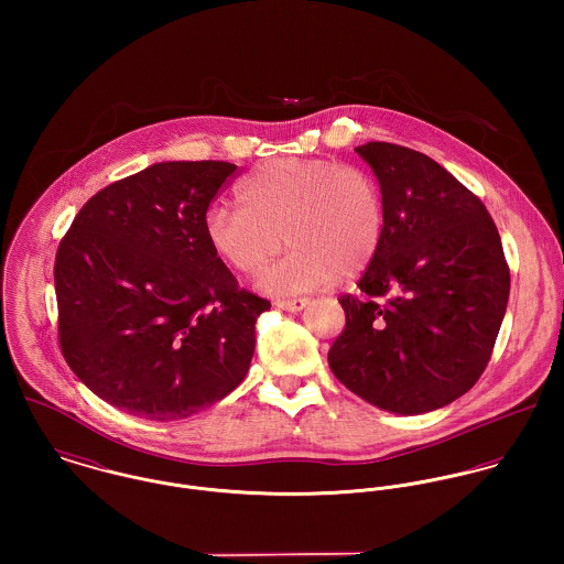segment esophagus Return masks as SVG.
<instances>
[{"mask_svg":"<svg viewBox=\"0 0 564 564\" xmlns=\"http://www.w3.org/2000/svg\"><path fill=\"white\" fill-rule=\"evenodd\" d=\"M308 302L311 300H306V297H302V300H278L275 308L286 311V313H300V311H304L308 306Z\"/></svg>","mask_w":564,"mask_h":564,"instance_id":"34e87169","label":"esophagus"}]
</instances>
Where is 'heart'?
Returning a JSON list of instances; mask_svg holds the SVG:
<instances>
[{
	"label": "heart",
	"mask_w": 564,
	"mask_h": 564,
	"mask_svg": "<svg viewBox=\"0 0 564 564\" xmlns=\"http://www.w3.org/2000/svg\"><path fill=\"white\" fill-rule=\"evenodd\" d=\"M239 202L210 206L204 232L215 256L245 275L286 241L291 251L256 280L267 295L286 297L323 289L338 275L356 278L382 247L384 199L378 182L358 166L278 159L242 182Z\"/></svg>",
	"instance_id": "obj_1"
}]
</instances>
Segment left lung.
Returning <instances> with one entry per match:
<instances>
[{"instance_id":"8db88e82","label":"left lung","mask_w":564,"mask_h":564,"mask_svg":"<svg viewBox=\"0 0 564 564\" xmlns=\"http://www.w3.org/2000/svg\"><path fill=\"white\" fill-rule=\"evenodd\" d=\"M356 154L378 177L387 228L360 297L338 300L347 322L327 362L365 402L432 412L465 395L490 360L510 293L501 239L482 202L438 162L378 141Z\"/></svg>"}]
</instances>
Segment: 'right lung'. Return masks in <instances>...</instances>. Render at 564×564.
Returning a JSON list of instances; mask_svg holds the SVG:
<instances>
[{
	"instance_id": "right-lung-1",
	"label": "right lung",
	"mask_w": 564,
	"mask_h": 564,
	"mask_svg": "<svg viewBox=\"0 0 564 564\" xmlns=\"http://www.w3.org/2000/svg\"><path fill=\"white\" fill-rule=\"evenodd\" d=\"M237 164L156 162L82 206L54 284L67 365L99 400L150 421L186 419L247 376L271 304L239 289L204 215Z\"/></svg>"
}]
</instances>
